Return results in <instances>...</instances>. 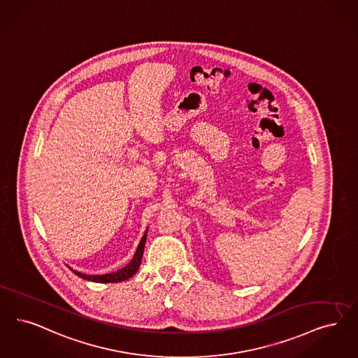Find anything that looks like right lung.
Masks as SVG:
<instances>
[{"instance_id": "obj_1", "label": "right lung", "mask_w": 358, "mask_h": 358, "mask_svg": "<svg viewBox=\"0 0 358 358\" xmlns=\"http://www.w3.org/2000/svg\"><path fill=\"white\" fill-rule=\"evenodd\" d=\"M146 231L143 234V238H141V243L138 245L137 250H136V255L133 259L129 262L128 265L120 271H117L115 273H109V274H96V275H87L84 273L77 272V271H73L72 268H69L74 274H77L78 277L87 280V281H94V282H121V281H125L130 278L131 275H134L136 272L138 271L140 265H141V259H143V249H145V243H146Z\"/></svg>"}]
</instances>
